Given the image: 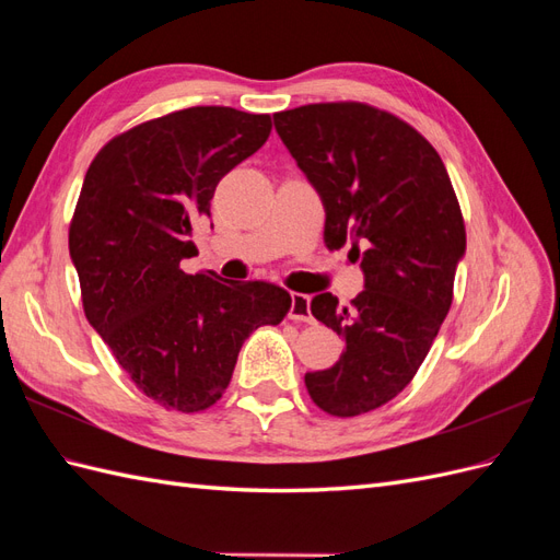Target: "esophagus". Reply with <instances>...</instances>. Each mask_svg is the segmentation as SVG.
Instances as JSON below:
<instances>
[{"label":"esophagus","mask_w":560,"mask_h":560,"mask_svg":"<svg viewBox=\"0 0 560 560\" xmlns=\"http://www.w3.org/2000/svg\"><path fill=\"white\" fill-rule=\"evenodd\" d=\"M290 317L296 319V322H315V317L311 313V296H306V294H292Z\"/></svg>","instance_id":"1"}]
</instances>
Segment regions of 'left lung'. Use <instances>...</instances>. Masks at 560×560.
I'll use <instances>...</instances> for the list:
<instances>
[{"label":"left lung","instance_id":"obj_1","mask_svg":"<svg viewBox=\"0 0 560 560\" xmlns=\"http://www.w3.org/2000/svg\"><path fill=\"white\" fill-rule=\"evenodd\" d=\"M284 147L325 206V243H350L364 290L331 292L311 313L346 338L331 369L306 374L311 399L362 416L411 383L453 303L465 222L436 149L395 114L364 103H317L273 114Z\"/></svg>","mask_w":560,"mask_h":560}]
</instances>
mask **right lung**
Here are the masks:
<instances>
[{
  "label": "right lung",
  "instance_id": "obj_1",
  "mask_svg": "<svg viewBox=\"0 0 560 560\" xmlns=\"http://www.w3.org/2000/svg\"><path fill=\"white\" fill-rule=\"evenodd\" d=\"M268 135V114L179 109L116 135L83 177L70 224L83 313L140 393L165 409H210L245 338L290 313L278 284L179 268L198 252L189 235L210 217L219 179Z\"/></svg>",
  "mask_w": 560,
  "mask_h": 560
}]
</instances>
